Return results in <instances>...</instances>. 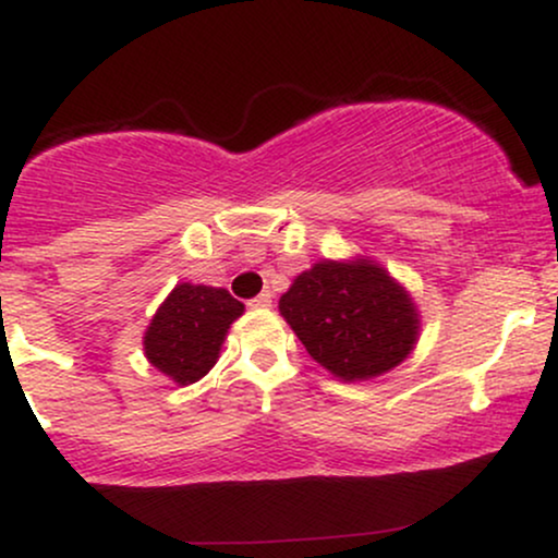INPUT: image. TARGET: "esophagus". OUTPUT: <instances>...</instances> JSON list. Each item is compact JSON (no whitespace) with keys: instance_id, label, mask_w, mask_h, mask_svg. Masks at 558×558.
<instances>
[{"instance_id":"34e87169","label":"esophagus","mask_w":558,"mask_h":558,"mask_svg":"<svg viewBox=\"0 0 558 558\" xmlns=\"http://www.w3.org/2000/svg\"><path fill=\"white\" fill-rule=\"evenodd\" d=\"M248 306H252V310H270L272 306V293H259L257 299H252L248 301Z\"/></svg>"}]
</instances>
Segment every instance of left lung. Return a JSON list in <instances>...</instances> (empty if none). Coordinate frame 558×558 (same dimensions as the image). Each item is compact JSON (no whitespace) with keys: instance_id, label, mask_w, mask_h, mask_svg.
Instances as JSON below:
<instances>
[{"instance_id":"obj_1","label":"left lung","mask_w":558,"mask_h":558,"mask_svg":"<svg viewBox=\"0 0 558 558\" xmlns=\"http://www.w3.org/2000/svg\"><path fill=\"white\" fill-rule=\"evenodd\" d=\"M278 306L312 360L345 383L399 367L420 336L412 296L373 259L317 262Z\"/></svg>"}]
</instances>
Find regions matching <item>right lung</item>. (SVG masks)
<instances>
[{
  "label": "right lung",
  "instance_id": "1",
  "mask_svg": "<svg viewBox=\"0 0 558 558\" xmlns=\"http://www.w3.org/2000/svg\"><path fill=\"white\" fill-rule=\"evenodd\" d=\"M243 304L226 288L181 283L162 301L144 332V354L178 386H189L215 367L220 345Z\"/></svg>",
  "mask_w": 558,
  "mask_h": 558
}]
</instances>
